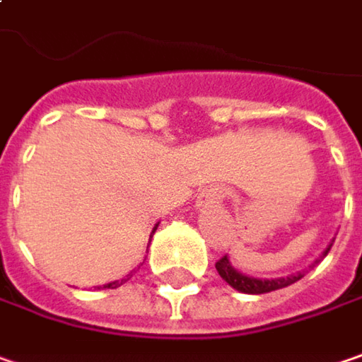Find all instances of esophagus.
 Masks as SVG:
<instances>
[{"mask_svg": "<svg viewBox=\"0 0 362 362\" xmlns=\"http://www.w3.org/2000/svg\"><path fill=\"white\" fill-rule=\"evenodd\" d=\"M222 197H224V189H222V187L209 185V187H206V189L199 193V197H197V208L204 209L208 208V206H214V204H220Z\"/></svg>", "mask_w": 362, "mask_h": 362, "instance_id": "obj_1", "label": "esophagus"}]
</instances>
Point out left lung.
Instances as JSON below:
<instances>
[{
    "instance_id": "left-lung-1",
    "label": "left lung",
    "mask_w": 362,
    "mask_h": 362,
    "mask_svg": "<svg viewBox=\"0 0 362 362\" xmlns=\"http://www.w3.org/2000/svg\"><path fill=\"white\" fill-rule=\"evenodd\" d=\"M332 243H334V240H330V243H328V246L322 250V255L317 257L316 261L312 262V267L317 264V262L322 261V259L330 252ZM312 267H310V269H312ZM216 269H218L220 277L226 281L232 289H236V291H240V293H248V296L271 293V291H277V289H283V287H289V285H293L296 281H299L303 275H305V271H298V273H293V275H287V277H275V279H262V277L244 275V273H240L238 269H234V267H232V262H230V259H228V255L216 262Z\"/></svg>"
}]
</instances>
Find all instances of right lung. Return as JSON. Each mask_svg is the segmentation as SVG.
Returning <instances> with one entry per match:
<instances>
[{
  "mask_svg": "<svg viewBox=\"0 0 362 362\" xmlns=\"http://www.w3.org/2000/svg\"><path fill=\"white\" fill-rule=\"evenodd\" d=\"M156 228H158V224H156V226L153 228V232H151V238H153V234H154V230H156ZM132 273H134V271H132ZM132 273H130V275H128V279H130V277H132ZM122 283H126V279H122V281H112V283H105V285H103V287H98V289H116V287H119V285H122Z\"/></svg>",
  "mask_w": 362,
  "mask_h": 362,
  "instance_id": "1",
  "label": "right lung"
}]
</instances>
